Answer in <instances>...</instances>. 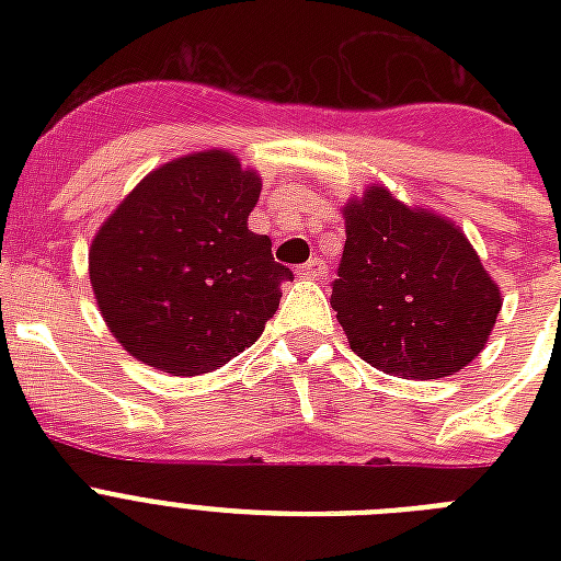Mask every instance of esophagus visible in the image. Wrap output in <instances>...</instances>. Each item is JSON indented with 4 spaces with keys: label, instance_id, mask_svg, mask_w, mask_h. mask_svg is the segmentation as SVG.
Masks as SVG:
<instances>
[{
    "label": "esophagus",
    "instance_id": "34e87169",
    "mask_svg": "<svg viewBox=\"0 0 561 561\" xmlns=\"http://www.w3.org/2000/svg\"><path fill=\"white\" fill-rule=\"evenodd\" d=\"M299 276L302 279H317V282H323L325 276H329V264L320 262V259H311V262H306L302 267H299Z\"/></svg>",
    "mask_w": 561,
    "mask_h": 561
}]
</instances>
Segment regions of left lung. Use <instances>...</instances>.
Instances as JSON below:
<instances>
[{
    "mask_svg": "<svg viewBox=\"0 0 561 561\" xmlns=\"http://www.w3.org/2000/svg\"><path fill=\"white\" fill-rule=\"evenodd\" d=\"M346 244L332 308L352 352L401 378H445L478 358L501 290L460 227L383 186L343 206Z\"/></svg>",
    "mask_w": 561,
    "mask_h": 561,
    "instance_id": "1",
    "label": "left lung"
}]
</instances>
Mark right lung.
<instances>
[{"label": "right lung", "instance_id": "obj_1", "mask_svg": "<svg viewBox=\"0 0 561 561\" xmlns=\"http://www.w3.org/2000/svg\"><path fill=\"white\" fill-rule=\"evenodd\" d=\"M262 192L227 151L165 162L118 203L90 247V282L110 332L136 360L203 375L250 350L279 308L271 238L247 229Z\"/></svg>", "mask_w": 561, "mask_h": 561}]
</instances>
